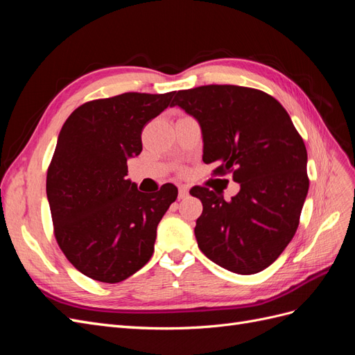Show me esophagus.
I'll return each instance as SVG.
<instances>
[{
  "instance_id": "esophagus-1",
  "label": "esophagus",
  "mask_w": 355,
  "mask_h": 355,
  "mask_svg": "<svg viewBox=\"0 0 355 355\" xmlns=\"http://www.w3.org/2000/svg\"><path fill=\"white\" fill-rule=\"evenodd\" d=\"M188 192H189V188L187 185H182L179 187V198H185L188 197Z\"/></svg>"
}]
</instances>
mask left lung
Returning <instances> with one entry per match:
<instances>
[{
    "label": "left lung",
    "mask_w": 355,
    "mask_h": 355,
    "mask_svg": "<svg viewBox=\"0 0 355 355\" xmlns=\"http://www.w3.org/2000/svg\"><path fill=\"white\" fill-rule=\"evenodd\" d=\"M200 124L202 161L232 171L240 191L231 201L196 187L201 200L196 239L210 261L231 272L263 271L292 241L308 194L306 148L272 96L240 85H201L175 93Z\"/></svg>",
    "instance_id": "1"
}]
</instances>
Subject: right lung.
Listing matches in <instances>:
<instances>
[{
    "label": "right lung",
    "mask_w": 355,
    "mask_h": 355,
    "mask_svg": "<svg viewBox=\"0 0 355 355\" xmlns=\"http://www.w3.org/2000/svg\"><path fill=\"white\" fill-rule=\"evenodd\" d=\"M173 94L87 102L59 133L47 171L55 235L67 259L96 282L120 283L151 259L158 223L178 197L175 185L151 197L125 178L127 159L142 151V128Z\"/></svg>",
    "instance_id": "1"
}]
</instances>
